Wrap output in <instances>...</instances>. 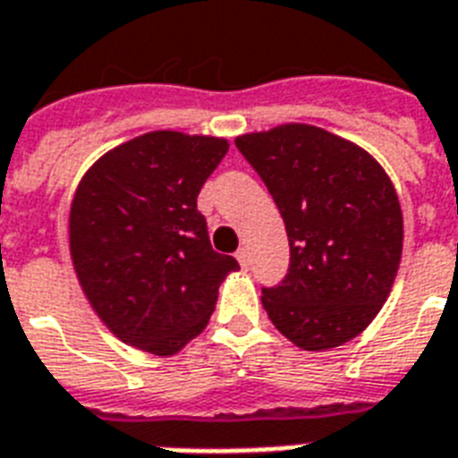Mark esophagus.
Here are the masks:
<instances>
[{
    "mask_svg": "<svg viewBox=\"0 0 458 458\" xmlns=\"http://www.w3.org/2000/svg\"><path fill=\"white\" fill-rule=\"evenodd\" d=\"M235 257H237V261H240V266H242V268H250L251 257H250V250H247V247H240Z\"/></svg>",
    "mask_w": 458,
    "mask_h": 458,
    "instance_id": "esophagus-1",
    "label": "esophagus"
}]
</instances>
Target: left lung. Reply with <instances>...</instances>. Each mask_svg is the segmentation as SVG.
<instances>
[{
  "mask_svg": "<svg viewBox=\"0 0 458 458\" xmlns=\"http://www.w3.org/2000/svg\"><path fill=\"white\" fill-rule=\"evenodd\" d=\"M273 194L290 271L261 294L268 318L304 352L354 340L390 297L404 244L397 190L363 147L309 123L235 138Z\"/></svg>",
  "mask_w": 458,
  "mask_h": 458,
  "instance_id": "obj_1",
  "label": "left lung"
}]
</instances>
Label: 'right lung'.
I'll list each match as a JSON object with an SVG mask.
<instances>
[{"label": "right lung", "instance_id": "add662e5", "mask_svg": "<svg viewBox=\"0 0 458 458\" xmlns=\"http://www.w3.org/2000/svg\"><path fill=\"white\" fill-rule=\"evenodd\" d=\"M228 140L152 131L89 165L68 214L71 261L92 311L118 340L173 356L207 327L225 276L197 194Z\"/></svg>", "mask_w": 458, "mask_h": 458}]
</instances>
